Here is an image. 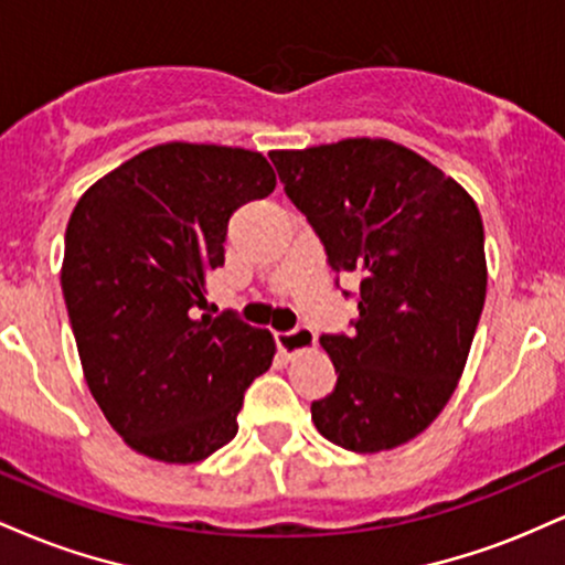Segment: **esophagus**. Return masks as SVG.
I'll list each match as a JSON object with an SVG mask.
<instances>
[{
  "label": "esophagus",
  "mask_w": 565,
  "mask_h": 565,
  "mask_svg": "<svg viewBox=\"0 0 565 565\" xmlns=\"http://www.w3.org/2000/svg\"><path fill=\"white\" fill-rule=\"evenodd\" d=\"M276 345L281 353L287 355H295L300 353V350H308L316 345V334L313 329L308 327H297V329H289V332H278L276 334Z\"/></svg>",
  "instance_id": "1"
}]
</instances>
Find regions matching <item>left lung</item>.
Masks as SVG:
<instances>
[{
  "label": "left lung",
  "mask_w": 565,
  "mask_h": 565,
  "mask_svg": "<svg viewBox=\"0 0 565 565\" xmlns=\"http://www.w3.org/2000/svg\"><path fill=\"white\" fill-rule=\"evenodd\" d=\"M329 268L361 278L350 334H321L337 372L310 417L327 440L374 454L438 417L462 377L486 300L476 201L438 167L391 140L350 138L270 153ZM340 287V278H337Z\"/></svg>",
  "instance_id": "8db88e82"
}]
</instances>
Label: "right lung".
Segmentation results:
<instances>
[{"mask_svg": "<svg viewBox=\"0 0 565 565\" xmlns=\"http://www.w3.org/2000/svg\"><path fill=\"white\" fill-rule=\"evenodd\" d=\"M263 153L164 142L74 206L63 300L89 393L135 451L199 462L236 436L244 391L268 372L274 337L225 310L201 316L225 263L228 220L274 193Z\"/></svg>", "mask_w": 565, "mask_h": 565, "instance_id": "obj_1", "label": "right lung"}]
</instances>
